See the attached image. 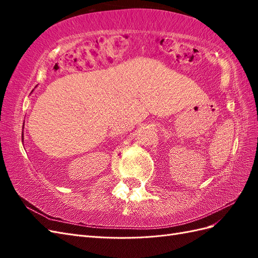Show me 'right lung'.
<instances>
[{
	"label": "right lung",
	"mask_w": 258,
	"mask_h": 258,
	"mask_svg": "<svg viewBox=\"0 0 258 258\" xmlns=\"http://www.w3.org/2000/svg\"><path fill=\"white\" fill-rule=\"evenodd\" d=\"M22 134H23V132H22ZM22 136H23V135H22ZM22 140H23V139H22Z\"/></svg>",
	"instance_id": "right-lung-1"
}]
</instances>
